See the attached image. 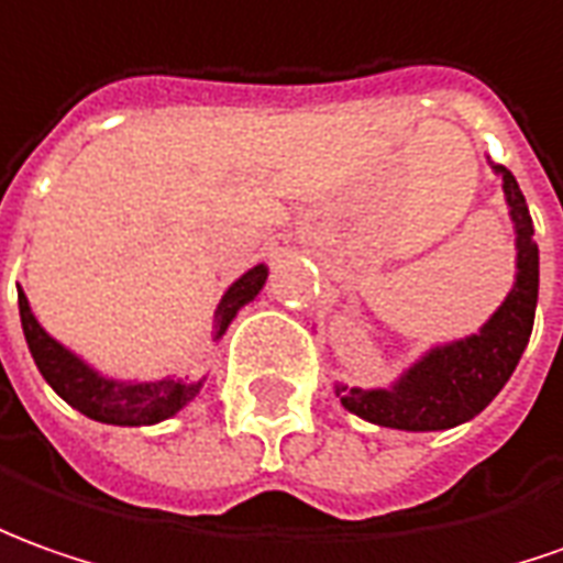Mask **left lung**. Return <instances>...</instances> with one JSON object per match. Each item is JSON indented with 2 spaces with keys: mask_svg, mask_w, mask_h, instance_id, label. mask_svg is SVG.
<instances>
[{
  "mask_svg": "<svg viewBox=\"0 0 563 563\" xmlns=\"http://www.w3.org/2000/svg\"><path fill=\"white\" fill-rule=\"evenodd\" d=\"M503 175L506 200L511 206L518 231V280L503 308L477 335L453 345L434 347L412 366L391 391L335 388L345 410L373 426L400 431H441L462 426L503 391L508 376L521 361L523 347L533 332L539 296V250L533 240V218L527 209L521 187L506 166H493Z\"/></svg>",
  "mask_w": 563,
  "mask_h": 563,
  "instance_id": "obj_1",
  "label": "left lung"
}]
</instances>
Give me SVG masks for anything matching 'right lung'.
<instances>
[{
  "mask_svg": "<svg viewBox=\"0 0 563 563\" xmlns=\"http://www.w3.org/2000/svg\"><path fill=\"white\" fill-rule=\"evenodd\" d=\"M267 267H252L250 274H243L224 292L221 305L216 311V339L228 330L233 313L240 311L246 301L258 296V289L265 286ZM18 305H21V323H24L26 345L30 354L40 366L42 378L55 388L73 410L89 416L95 422H107V426H153L163 422L185 404H190L200 394L202 382H175V378H163V382H141V385H122V382H110L101 378L95 369L70 354L64 345H57L48 332L36 323V317L30 311V301L18 289Z\"/></svg>",
  "mask_w": 563,
  "mask_h": 563,
  "instance_id": "right-lung-1",
  "label": "right lung"
}]
</instances>
